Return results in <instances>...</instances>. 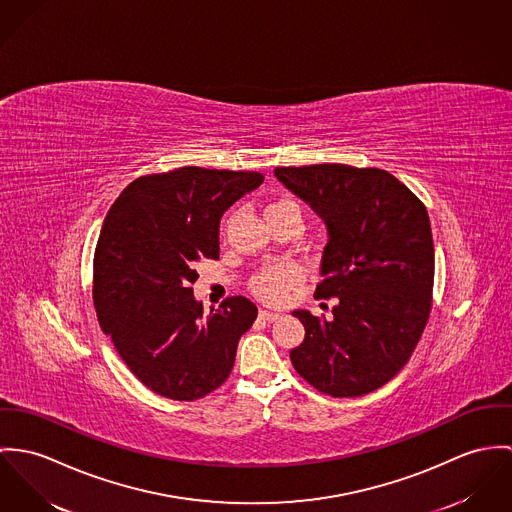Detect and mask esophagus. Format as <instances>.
Masks as SVG:
<instances>
[{
	"label": "esophagus",
	"instance_id": "esophagus-1",
	"mask_svg": "<svg viewBox=\"0 0 512 512\" xmlns=\"http://www.w3.org/2000/svg\"><path fill=\"white\" fill-rule=\"evenodd\" d=\"M259 318L265 320V322H275L281 318L279 312H271V310H259Z\"/></svg>",
	"mask_w": 512,
	"mask_h": 512
}]
</instances>
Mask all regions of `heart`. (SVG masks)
Wrapping results in <instances>:
<instances>
[{"label":"heart","mask_w":512,"mask_h":512,"mask_svg":"<svg viewBox=\"0 0 512 512\" xmlns=\"http://www.w3.org/2000/svg\"><path fill=\"white\" fill-rule=\"evenodd\" d=\"M265 214H296L300 218V208L296 202L288 200V198H281L275 200L267 206ZM294 286V275L290 269L286 267H267L263 271H259L253 279H251V290L265 302H283L284 298L288 296V292Z\"/></svg>","instance_id":"heart-1"}]
</instances>
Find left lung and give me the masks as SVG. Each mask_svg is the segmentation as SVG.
Here are the masks:
<instances>
[{"label": "left lung", "instance_id": "left-lung-1", "mask_svg": "<svg viewBox=\"0 0 512 512\" xmlns=\"http://www.w3.org/2000/svg\"><path fill=\"white\" fill-rule=\"evenodd\" d=\"M275 176L328 226L324 281L316 298H336L332 320L306 310L304 341L290 351L316 391L363 397L389 383L428 324L434 241L426 206L391 172L349 165L277 167Z\"/></svg>", "mask_w": 512, "mask_h": 512}]
</instances>
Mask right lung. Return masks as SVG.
<instances>
[{"mask_svg": "<svg viewBox=\"0 0 512 512\" xmlns=\"http://www.w3.org/2000/svg\"><path fill=\"white\" fill-rule=\"evenodd\" d=\"M265 174L182 167L133 180L104 220L92 296L100 328L153 393L198 400L231 373L257 306L229 296L204 316L196 267L220 257V220Z\"/></svg>", "mask_w": 512, "mask_h": 512, "instance_id": "1", "label": "right lung"}]
</instances>
